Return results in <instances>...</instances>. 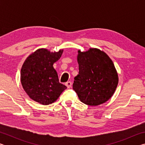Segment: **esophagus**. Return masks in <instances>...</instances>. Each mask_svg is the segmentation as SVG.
Masks as SVG:
<instances>
[{
    "label": "esophagus",
    "instance_id": "obj_1",
    "mask_svg": "<svg viewBox=\"0 0 145 145\" xmlns=\"http://www.w3.org/2000/svg\"><path fill=\"white\" fill-rule=\"evenodd\" d=\"M72 83L71 81H68L66 82V86H67L68 88H70L72 87Z\"/></svg>",
    "mask_w": 145,
    "mask_h": 145
}]
</instances>
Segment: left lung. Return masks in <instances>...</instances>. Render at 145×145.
Returning <instances> with one entry per match:
<instances>
[{"label":"left lung","mask_w":145,"mask_h":145,"mask_svg":"<svg viewBox=\"0 0 145 145\" xmlns=\"http://www.w3.org/2000/svg\"><path fill=\"white\" fill-rule=\"evenodd\" d=\"M78 74L73 89L84 104L97 106L111 99L118 84V75L112 61L104 51L92 48L78 50Z\"/></svg>","instance_id":"8db88e82"}]
</instances>
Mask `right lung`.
Wrapping results in <instances>:
<instances>
[{
    "label": "right lung",
    "mask_w": 145,
    "mask_h": 145,
    "mask_svg": "<svg viewBox=\"0 0 145 145\" xmlns=\"http://www.w3.org/2000/svg\"><path fill=\"white\" fill-rule=\"evenodd\" d=\"M63 52V50L52 52L40 48L24 61L20 80L24 91L32 100L42 105L51 104L67 88L59 82L57 73L53 67Z\"/></svg>",
    "instance_id": "right-lung-1"
}]
</instances>
